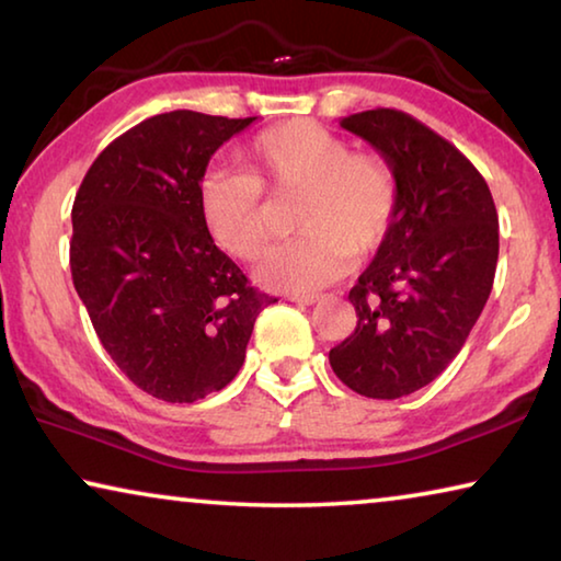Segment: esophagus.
<instances>
[{"label": "esophagus", "mask_w": 561, "mask_h": 561, "mask_svg": "<svg viewBox=\"0 0 561 561\" xmlns=\"http://www.w3.org/2000/svg\"><path fill=\"white\" fill-rule=\"evenodd\" d=\"M289 301L304 304V307H311V304L319 301V294H289Z\"/></svg>", "instance_id": "obj_1"}]
</instances>
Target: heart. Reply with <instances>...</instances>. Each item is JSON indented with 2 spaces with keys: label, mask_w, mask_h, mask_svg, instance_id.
<instances>
[{
  "label": "heart",
  "mask_w": 561,
  "mask_h": 561,
  "mask_svg": "<svg viewBox=\"0 0 561 561\" xmlns=\"http://www.w3.org/2000/svg\"><path fill=\"white\" fill-rule=\"evenodd\" d=\"M247 173L217 170L201 183V215L213 240L237 260H257L272 237V195H299L294 227L304 237L274 250L260 277L274 289L309 294L341 279L351 257H368L391 232L398 180L378 153H351L348 140L314 121L260 133L244 150Z\"/></svg>",
  "instance_id": "1"
}]
</instances>
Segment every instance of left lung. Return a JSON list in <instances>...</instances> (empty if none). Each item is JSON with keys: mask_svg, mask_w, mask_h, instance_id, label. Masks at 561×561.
Masks as SVG:
<instances>
[{"mask_svg": "<svg viewBox=\"0 0 561 561\" xmlns=\"http://www.w3.org/2000/svg\"><path fill=\"white\" fill-rule=\"evenodd\" d=\"M339 123L393 168L398 213L348 291L358 321L329 364L351 391L393 401L435 381L485 309L497 210L470 160L408 113L376 108Z\"/></svg>", "mask_w": 561, "mask_h": 561, "instance_id": "8db88e82", "label": "left lung"}]
</instances>
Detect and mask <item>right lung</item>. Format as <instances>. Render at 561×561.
I'll list each match as a JSON object with an SVG mask.
<instances>
[{
	"label": "right lung",
	"mask_w": 561,
	"mask_h": 561,
	"mask_svg": "<svg viewBox=\"0 0 561 561\" xmlns=\"http://www.w3.org/2000/svg\"><path fill=\"white\" fill-rule=\"evenodd\" d=\"M257 118L170 111L93 160L71 210V277L103 348L140 391L195 403L244 364L262 294L207 232L201 183Z\"/></svg>",
	"instance_id": "right-lung-1"
}]
</instances>
